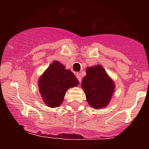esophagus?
<instances>
[{"label":"esophagus","mask_w":149,"mask_h":149,"mask_svg":"<svg viewBox=\"0 0 149 149\" xmlns=\"http://www.w3.org/2000/svg\"><path fill=\"white\" fill-rule=\"evenodd\" d=\"M76 77H77V79H78V81H80V82H81V81H82V75H81V73H76Z\"/></svg>","instance_id":"34e87169"}]
</instances>
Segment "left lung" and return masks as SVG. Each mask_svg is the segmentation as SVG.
Returning <instances> with one entry per match:
<instances>
[{
	"label": "left lung",
	"mask_w": 149,
	"mask_h": 149,
	"mask_svg": "<svg viewBox=\"0 0 149 149\" xmlns=\"http://www.w3.org/2000/svg\"><path fill=\"white\" fill-rule=\"evenodd\" d=\"M81 84L87 102L95 109L103 108L108 104L115 88L113 81L100 65L87 68L86 76Z\"/></svg>",
	"instance_id": "left-lung-1"
}]
</instances>
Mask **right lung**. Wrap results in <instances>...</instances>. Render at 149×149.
Instances as JSON below:
<instances>
[{"mask_svg":"<svg viewBox=\"0 0 149 149\" xmlns=\"http://www.w3.org/2000/svg\"><path fill=\"white\" fill-rule=\"evenodd\" d=\"M78 84L76 76L69 69L54 61L39 78V92L47 106L56 107L63 102L67 89Z\"/></svg>","mask_w":149,"mask_h":149,"instance_id":"right-lung-1","label":"right lung"}]
</instances>
